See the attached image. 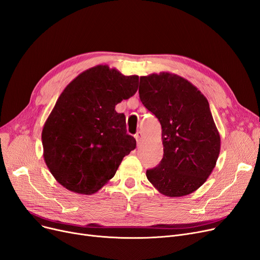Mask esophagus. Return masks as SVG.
Segmentation results:
<instances>
[{
	"label": "esophagus",
	"instance_id": "esophagus-1",
	"mask_svg": "<svg viewBox=\"0 0 260 260\" xmlns=\"http://www.w3.org/2000/svg\"><path fill=\"white\" fill-rule=\"evenodd\" d=\"M135 138H136L137 144L139 145V144L141 143V140H142V133H141V132H138L136 135H135Z\"/></svg>",
	"mask_w": 260,
	"mask_h": 260
}]
</instances>
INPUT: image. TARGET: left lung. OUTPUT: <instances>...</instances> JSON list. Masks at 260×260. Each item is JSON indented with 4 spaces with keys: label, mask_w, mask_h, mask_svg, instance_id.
Here are the masks:
<instances>
[{
    "label": "left lung",
    "mask_w": 260,
    "mask_h": 260,
    "mask_svg": "<svg viewBox=\"0 0 260 260\" xmlns=\"http://www.w3.org/2000/svg\"><path fill=\"white\" fill-rule=\"evenodd\" d=\"M139 96L161 124L164 157L146 170L149 182L169 198L194 192L216 167L221 148L207 99L186 78L170 72L140 76Z\"/></svg>",
    "instance_id": "1"
}]
</instances>
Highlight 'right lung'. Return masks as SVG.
<instances>
[{
    "mask_svg": "<svg viewBox=\"0 0 260 260\" xmlns=\"http://www.w3.org/2000/svg\"><path fill=\"white\" fill-rule=\"evenodd\" d=\"M138 83V75L99 64L63 89L41 139L44 161L66 189L86 196L98 192L136 148V140L126 134L125 116L115 107L136 93Z\"/></svg>",
    "mask_w": 260,
    "mask_h": 260,
    "instance_id": "obj_1",
    "label": "right lung"
}]
</instances>
